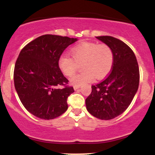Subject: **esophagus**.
<instances>
[{"mask_svg": "<svg viewBox=\"0 0 155 155\" xmlns=\"http://www.w3.org/2000/svg\"><path fill=\"white\" fill-rule=\"evenodd\" d=\"M79 88H80L79 86H74V90H77L78 89H79Z\"/></svg>", "mask_w": 155, "mask_h": 155, "instance_id": "obj_1", "label": "esophagus"}]
</instances>
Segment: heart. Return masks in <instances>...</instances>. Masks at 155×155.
Here are the masks:
<instances>
[{"mask_svg": "<svg viewBox=\"0 0 155 155\" xmlns=\"http://www.w3.org/2000/svg\"><path fill=\"white\" fill-rule=\"evenodd\" d=\"M73 58L62 54L58 59V66L64 75L71 76L82 63L83 71L74 76L71 84L81 86L92 81L94 77L100 79L111 71L114 63V53L111 47L106 44H97L83 42L71 49Z\"/></svg>", "mask_w": 155, "mask_h": 155, "instance_id": "heart-1", "label": "heart"}]
</instances>
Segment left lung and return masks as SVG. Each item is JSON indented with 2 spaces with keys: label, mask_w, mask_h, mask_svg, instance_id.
<instances>
[{
  "label": "left lung",
  "mask_w": 155,
  "mask_h": 155,
  "mask_svg": "<svg viewBox=\"0 0 155 155\" xmlns=\"http://www.w3.org/2000/svg\"><path fill=\"white\" fill-rule=\"evenodd\" d=\"M96 38L111 47L114 63L109 75L92 85L85 104L92 116L109 120L122 114L132 102L139 84V68L134 52L123 41L107 35Z\"/></svg>",
  "instance_id": "1"
}]
</instances>
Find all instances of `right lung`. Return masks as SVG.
Here are the masks:
<instances>
[{
  "label": "right lung",
  "mask_w": 155,
  "mask_h": 155,
  "mask_svg": "<svg viewBox=\"0 0 155 155\" xmlns=\"http://www.w3.org/2000/svg\"><path fill=\"white\" fill-rule=\"evenodd\" d=\"M77 38L44 35L28 44L15 63V90L25 108L34 116L52 120L68 109L67 98L74 92L58 66L62 53Z\"/></svg>",
  "instance_id": "right-lung-1"
}]
</instances>
